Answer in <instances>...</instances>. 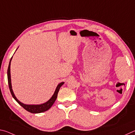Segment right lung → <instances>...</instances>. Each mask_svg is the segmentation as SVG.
<instances>
[{"mask_svg": "<svg viewBox=\"0 0 135 135\" xmlns=\"http://www.w3.org/2000/svg\"><path fill=\"white\" fill-rule=\"evenodd\" d=\"M17 50V49H16ZM13 57V56H12ZM12 57L10 61H9L8 69V72H7V74H8V84H9V88L10 89L11 93L12 95L13 98L15 99L16 102H17L19 104L22 106V107L24 108L28 112H29L31 113H40L46 112L49 109L51 108V107L55 102L57 97V94L59 93V89H60V87L63 85L64 84V82H62L61 83L59 84L56 87V89L55 91H54V93L53 95H52L51 98L50 99L49 101H47L46 103H44L43 104H37V105H28V104H25L22 103L20 102L19 101L14 94L12 88V84H11V61L12 59Z\"/></svg>", "mask_w": 135, "mask_h": 135, "instance_id": "add662e5", "label": "right lung"}]
</instances>
